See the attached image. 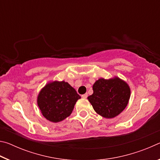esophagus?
I'll return each mask as SVG.
<instances>
[{
	"label": "esophagus",
	"mask_w": 160,
	"mask_h": 160,
	"mask_svg": "<svg viewBox=\"0 0 160 160\" xmlns=\"http://www.w3.org/2000/svg\"><path fill=\"white\" fill-rule=\"evenodd\" d=\"M82 98H83V99H86V98H87V97H88V94H87V93H85V94H82Z\"/></svg>",
	"instance_id": "34e87169"
}]
</instances>
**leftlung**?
Masks as SVG:
<instances>
[{"label":"left lung","mask_w":160,"mask_h":160,"mask_svg":"<svg viewBox=\"0 0 160 160\" xmlns=\"http://www.w3.org/2000/svg\"><path fill=\"white\" fill-rule=\"evenodd\" d=\"M93 94L88 101L97 113L106 118H112L125 109L131 97V88L126 81L117 76L99 78L92 86Z\"/></svg>","instance_id":"obj_1"}]
</instances>
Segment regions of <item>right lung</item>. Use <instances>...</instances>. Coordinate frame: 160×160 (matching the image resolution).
<instances>
[{
  "label": "right lung",
  "mask_w": 160,
  "mask_h": 160,
  "mask_svg": "<svg viewBox=\"0 0 160 160\" xmlns=\"http://www.w3.org/2000/svg\"><path fill=\"white\" fill-rule=\"evenodd\" d=\"M81 97L68 82L51 81L45 85L37 96V105L48 121L58 123L71 114L75 103Z\"/></svg>",
  "instance_id": "obj_1"
}]
</instances>
